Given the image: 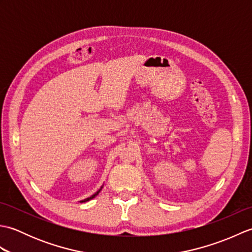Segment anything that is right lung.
Segmentation results:
<instances>
[{
  "mask_svg": "<svg viewBox=\"0 0 252 252\" xmlns=\"http://www.w3.org/2000/svg\"><path fill=\"white\" fill-rule=\"evenodd\" d=\"M103 186H104V185H103ZM103 186H101V187H100V189H98L97 191H96V192H95V194H93L92 196H90V197H88V198H85V199L81 200V201H80V202H87V201H89V200H91V199H93V198H94V197H96V196H97V195L99 194V191L101 190V189H103Z\"/></svg>",
  "mask_w": 252,
  "mask_h": 252,
  "instance_id": "add662e5",
  "label": "right lung"
}]
</instances>
